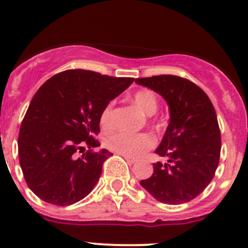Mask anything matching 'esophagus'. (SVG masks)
<instances>
[{
    "mask_svg": "<svg viewBox=\"0 0 248 248\" xmlns=\"http://www.w3.org/2000/svg\"><path fill=\"white\" fill-rule=\"evenodd\" d=\"M124 158L126 159L127 162H128L129 164H134L137 162L136 158H133V157H129V156H124Z\"/></svg>",
    "mask_w": 248,
    "mask_h": 248,
    "instance_id": "34e87169",
    "label": "esophagus"
}]
</instances>
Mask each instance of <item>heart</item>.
<instances>
[{
	"mask_svg": "<svg viewBox=\"0 0 248 248\" xmlns=\"http://www.w3.org/2000/svg\"><path fill=\"white\" fill-rule=\"evenodd\" d=\"M131 101L141 109L147 116H151L158 109V101L157 97L151 90L141 89L138 90L132 96ZM112 111H114V103L110 102L104 107L99 115V124L106 131H110L114 127L112 120ZM156 144V140L152 136L146 133L132 134L126 132H117L111 134L106 140V145L109 150L116 152L119 155L129 157H140L146 151L151 150Z\"/></svg>",
	"mask_w": 248,
	"mask_h": 248,
	"instance_id": "obj_1",
	"label": "heart"
}]
</instances>
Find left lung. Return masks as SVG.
Returning a JSON list of instances; mask_svg holds the SVG:
<instances>
[{"instance_id":"left-lung-1","label":"left lung","mask_w":248,"mask_h":248,"mask_svg":"<svg viewBox=\"0 0 248 248\" xmlns=\"http://www.w3.org/2000/svg\"><path fill=\"white\" fill-rule=\"evenodd\" d=\"M136 82L161 94L170 109V122L156 154L168 163H154L140 185L158 202L182 204L197 198L214 179L221 155V132L211 101L185 78L163 74Z\"/></svg>"}]
</instances>
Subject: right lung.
<instances>
[{
    "mask_svg": "<svg viewBox=\"0 0 248 248\" xmlns=\"http://www.w3.org/2000/svg\"><path fill=\"white\" fill-rule=\"evenodd\" d=\"M133 78H115L85 69L55 74L38 89L20 127L17 147L25 181L49 204L67 206L87 196L111 152L94 138L99 115ZM86 146L89 150L77 157Z\"/></svg>",
    "mask_w": 248,
    "mask_h": 248,
    "instance_id": "obj_1",
    "label": "right lung"
}]
</instances>
